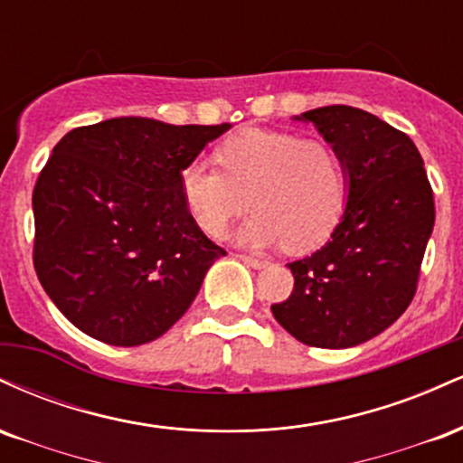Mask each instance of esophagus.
Returning <instances> with one entry per match:
<instances>
[{
    "instance_id": "obj_1",
    "label": "esophagus",
    "mask_w": 463,
    "mask_h": 463,
    "mask_svg": "<svg viewBox=\"0 0 463 463\" xmlns=\"http://www.w3.org/2000/svg\"><path fill=\"white\" fill-rule=\"evenodd\" d=\"M241 259L243 263L248 265V268H252V269H263V268H268L269 265V261L268 259H259V257H252V254H241Z\"/></svg>"
}]
</instances>
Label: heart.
<instances>
[{
	"mask_svg": "<svg viewBox=\"0 0 463 463\" xmlns=\"http://www.w3.org/2000/svg\"><path fill=\"white\" fill-rule=\"evenodd\" d=\"M220 168L194 158L178 176L180 198L191 220L211 237H222L254 209L235 232L239 246L287 243L302 252L333 232L346 204V167L333 146L291 132L250 128L217 147Z\"/></svg>",
	"mask_w": 463,
	"mask_h": 463,
	"instance_id": "obj_1",
	"label": "heart"
}]
</instances>
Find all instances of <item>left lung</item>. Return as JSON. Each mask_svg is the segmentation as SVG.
<instances>
[{
	"mask_svg": "<svg viewBox=\"0 0 463 463\" xmlns=\"http://www.w3.org/2000/svg\"><path fill=\"white\" fill-rule=\"evenodd\" d=\"M346 167V206L331 239L289 263L294 291L276 322L307 346L350 348L392 326L416 294L433 232V191L405 132L376 115L333 104L307 110Z\"/></svg>",
	"mask_w": 463,
	"mask_h": 463,
	"instance_id": "obj_1",
	"label": "left lung"
}]
</instances>
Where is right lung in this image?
Here are the masks:
<instances>
[{"mask_svg": "<svg viewBox=\"0 0 463 463\" xmlns=\"http://www.w3.org/2000/svg\"><path fill=\"white\" fill-rule=\"evenodd\" d=\"M226 130L115 117L56 143L32 195L34 268L73 326L141 346L184 316L226 252L191 220L178 176Z\"/></svg>", "mask_w": 463, "mask_h": 463, "instance_id": "add662e5", "label": "right lung"}]
</instances>
